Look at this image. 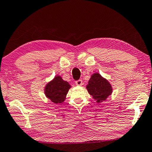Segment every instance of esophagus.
<instances>
[{"mask_svg": "<svg viewBox=\"0 0 152 152\" xmlns=\"http://www.w3.org/2000/svg\"><path fill=\"white\" fill-rule=\"evenodd\" d=\"M75 84L77 86H81L83 84V81H82V79H79V80L75 81Z\"/></svg>", "mask_w": 152, "mask_h": 152, "instance_id": "1", "label": "esophagus"}]
</instances>
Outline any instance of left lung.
<instances>
[{"label": "left lung", "mask_w": 152, "mask_h": 152, "mask_svg": "<svg viewBox=\"0 0 152 152\" xmlns=\"http://www.w3.org/2000/svg\"><path fill=\"white\" fill-rule=\"evenodd\" d=\"M86 88L89 94L98 103L106 100L113 91L110 83L98 73H94L91 75Z\"/></svg>", "instance_id": "1"}]
</instances>
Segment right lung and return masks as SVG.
Segmentation results:
<instances>
[{
  "instance_id": "right-lung-1",
  "label": "right lung",
  "mask_w": 152,
  "mask_h": 152,
  "mask_svg": "<svg viewBox=\"0 0 152 152\" xmlns=\"http://www.w3.org/2000/svg\"><path fill=\"white\" fill-rule=\"evenodd\" d=\"M71 88L68 82L64 81L60 76L54 77L53 81L47 84L45 94L53 102L62 103L65 99L66 94Z\"/></svg>"
}]
</instances>
